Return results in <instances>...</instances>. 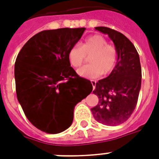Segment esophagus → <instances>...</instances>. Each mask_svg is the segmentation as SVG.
<instances>
[{
	"label": "esophagus",
	"instance_id": "obj_1",
	"mask_svg": "<svg viewBox=\"0 0 159 159\" xmlns=\"http://www.w3.org/2000/svg\"><path fill=\"white\" fill-rule=\"evenodd\" d=\"M91 84H92V85H93V89H94L95 86H96V81L91 80Z\"/></svg>",
	"mask_w": 159,
	"mask_h": 159
}]
</instances>
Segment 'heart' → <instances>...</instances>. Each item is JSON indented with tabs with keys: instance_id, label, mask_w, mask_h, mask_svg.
I'll list each match as a JSON object with an SVG mask.
<instances>
[{
	"instance_id": "heart-1",
	"label": "heart",
	"mask_w": 159,
	"mask_h": 159,
	"mask_svg": "<svg viewBox=\"0 0 159 159\" xmlns=\"http://www.w3.org/2000/svg\"><path fill=\"white\" fill-rule=\"evenodd\" d=\"M86 57H89L90 65L78 70V75L84 78H97L107 75L115 67L117 52L113 45L107 43L100 35H93L84 40L80 47L74 46L68 52V61L71 66L77 68L83 65Z\"/></svg>"
}]
</instances>
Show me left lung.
Returning <instances> with one entry per match:
<instances>
[{"label": "left lung", "mask_w": 159, "mask_h": 159, "mask_svg": "<svg viewBox=\"0 0 159 159\" xmlns=\"http://www.w3.org/2000/svg\"><path fill=\"white\" fill-rule=\"evenodd\" d=\"M107 34L117 52V61L107 77L96 83L93 93L98 98L97 106L91 108L98 122L117 125L129 119L136 107L141 88V66L139 54L131 42L114 29L96 27Z\"/></svg>", "instance_id": "8db88e82"}]
</instances>
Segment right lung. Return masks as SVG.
<instances>
[{"label":"right lung","mask_w":159,"mask_h":159,"mask_svg":"<svg viewBox=\"0 0 159 159\" xmlns=\"http://www.w3.org/2000/svg\"><path fill=\"white\" fill-rule=\"evenodd\" d=\"M85 29L44 30L32 37L18 54V101L28 120L42 131L57 134L68 129L75 105L92 92L91 82L80 77L68 61V52Z\"/></svg>","instance_id":"right-lung-1"}]
</instances>
